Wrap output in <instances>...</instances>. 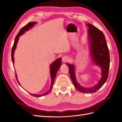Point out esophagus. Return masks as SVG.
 Instances as JSON below:
<instances>
[{"label": "esophagus", "instance_id": "1", "mask_svg": "<svg viewBox=\"0 0 122 122\" xmlns=\"http://www.w3.org/2000/svg\"><path fill=\"white\" fill-rule=\"evenodd\" d=\"M69 61V58L68 56H64L62 57V62H68Z\"/></svg>", "mask_w": 122, "mask_h": 122}]
</instances>
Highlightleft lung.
Wrapping results in <instances>:
<instances>
[{"instance_id": "obj_1", "label": "left lung", "mask_w": 122, "mask_h": 122, "mask_svg": "<svg viewBox=\"0 0 122 122\" xmlns=\"http://www.w3.org/2000/svg\"><path fill=\"white\" fill-rule=\"evenodd\" d=\"M86 25L88 28L87 33L90 56L93 63L101 69V79L95 86L85 87L81 86L76 80L75 66L72 64H66L69 68L70 77L74 86L83 93H95L102 86L107 79L110 64L109 50L104 34L91 24L87 23Z\"/></svg>"}]
</instances>
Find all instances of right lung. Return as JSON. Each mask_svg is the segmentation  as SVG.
<instances>
[{"mask_svg": "<svg viewBox=\"0 0 122 122\" xmlns=\"http://www.w3.org/2000/svg\"><path fill=\"white\" fill-rule=\"evenodd\" d=\"M36 23H37V22H31L28 23L26 25H25V26H24L23 27L21 28V29L19 32V33H18V35L16 36L15 39L14 45H13V46L12 48V53H11V55H11V56H12V62H13V64L14 65V52H15V50L16 49L17 45V43L18 42V40H19V37L21 35H23L25 32V31H27L29 30V29L34 27ZM61 58L60 57V58H58L56 59V60L55 61H54L50 66V77H51V86H50L49 90L48 91L46 92L45 93H44L43 94H41V95L35 94H31L30 93H29V94H30L31 95H32V96H34L36 97H41L43 96H45V95L48 94L50 93L51 90L52 89L53 84L54 83L55 79V77H56V73L57 72L58 69H60V68L61 67ZM15 73H16V72H15ZM16 79L17 80V82H18V83H19L20 86H21L19 82V81H18V80L17 74H16Z\"/></svg>", "mask_w": 122, "mask_h": 122, "instance_id": "1", "label": "right lung"}]
</instances>
